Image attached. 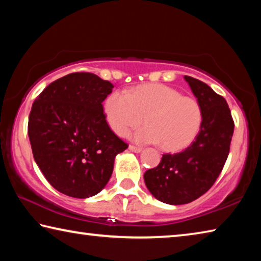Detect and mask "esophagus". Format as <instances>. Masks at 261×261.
Instances as JSON below:
<instances>
[{
  "mask_svg": "<svg viewBox=\"0 0 261 261\" xmlns=\"http://www.w3.org/2000/svg\"><path fill=\"white\" fill-rule=\"evenodd\" d=\"M129 149H130L131 152H134V153H140L141 151H143V148L137 147V146H134V145H130V146H129Z\"/></svg>",
  "mask_w": 261,
  "mask_h": 261,
  "instance_id": "esophagus-1",
  "label": "esophagus"
}]
</instances>
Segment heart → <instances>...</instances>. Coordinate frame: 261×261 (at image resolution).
<instances>
[{"label": "heart", "mask_w": 261, "mask_h": 261, "mask_svg": "<svg viewBox=\"0 0 261 261\" xmlns=\"http://www.w3.org/2000/svg\"><path fill=\"white\" fill-rule=\"evenodd\" d=\"M103 114L115 134L124 137L145 121L147 125L132 135L144 144H162L167 151H179L196 138L202 122L197 100L163 84L137 86L129 93L116 90L103 103Z\"/></svg>", "instance_id": "heart-1"}]
</instances>
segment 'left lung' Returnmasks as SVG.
<instances>
[{
	"mask_svg": "<svg viewBox=\"0 0 261 261\" xmlns=\"http://www.w3.org/2000/svg\"><path fill=\"white\" fill-rule=\"evenodd\" d=\"M184 79L201 107L199 134L183 152L163 154L159 166L144 174L148 191L169 205L189 204L208 191L226 163L233 134L224 98L196 78Z\"/></svg>",
	"mask_w": 261,
	"mask_h": 261,
	"instance_id": "8db88e82",
	"label": "left lung"
}]
</instances>
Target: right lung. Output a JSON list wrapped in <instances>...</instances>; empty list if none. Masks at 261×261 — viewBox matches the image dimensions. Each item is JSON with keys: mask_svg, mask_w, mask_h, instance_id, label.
<instances>
[{"mask_svg": "<svg viewBox=\"0 0 261 261\" xmlns=\"http://www.w3.org/2000/svg\"><path fill=\"white\" fill-rule=\"evenodd\" d=\"M113 87L94 73L74 72L49 84L33 102L28 127L33 158L61 193L81 199L99 193L115 158L127 148L103 114Z\"/></svg>", "mask_w": 261, "mask_h": 261, "instance_id": "right-lung-1", "label": "right lung"}]
</instances>
